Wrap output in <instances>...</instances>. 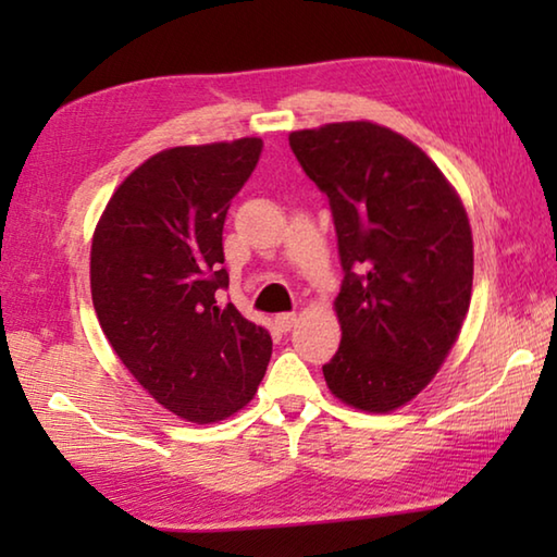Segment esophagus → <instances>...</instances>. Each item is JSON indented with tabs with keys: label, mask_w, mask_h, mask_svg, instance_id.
Instances as JSON below:
<instances>
[{
	"label": "esophagus",
	"mask_w": 557,
	"mask_h": 557,
	"mask_svg": "<svg viewBox=\"0 0 557 557\" xmlns=\"http://www.w3.org/2000/svg\"><path fill=\"white\" fill-rule=\"evenodd\" d=\"M275 324H277L280 332H289V329L297 324V314H289V312L287 314H277L275 317Z\"/></svg>",
	"instance_id": "obj_1"
}]
</instances>
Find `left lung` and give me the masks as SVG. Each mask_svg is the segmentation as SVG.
Instances as JSON below:
<instances>
[{"mask_svg":"<svg viewBox=\"0 0 557 557\" xmlns=\"http://www.w3.org/2000/svg\"><path fill=\"white\" fill-rule=\"evenodd\" d=\"M289 147L332 206L344 268L326 385L358 410L391 412L435 379L467 317V211L418 145L375 122L292 132Z\"/></svg>","mask_w":557,"mask_h":557,"instance_id":"8db88e82","label":"left lung"}]
</instances>
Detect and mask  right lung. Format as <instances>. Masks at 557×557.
<instances>
[{
    "label": "right lung",
    "mask_w": 557,
    "mask_h": 557,
    "mask_svg": "<svg viewBox=\"0 0 557 557\" xmlns=\"http://www.w3.org/2000/svg\"><path fill=\"white\" fill-rule=\"evenodd\" d=\"M262 139L172 147L112 194L90 248V292L110 346L137 383L188 422H219L256 395L272 338L233 305L223 223Z\"/></svg>",
    "instance_id": "1"
}]
</instances>
